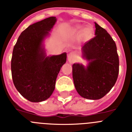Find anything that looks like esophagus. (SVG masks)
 Returning a JSON list of instances; mask_svg holds the SVG:
<instances>
[{"label":"esophagus","instance_id":"34e87169","mask_svg":"<svg viewBox=\"0 0 132 132\" xmlns=\"http://www.w3.org/2000/svg\"><path fill=\"white\" fill-rule=\"evenodd\" d=\"M68 60L70 63H73L75 60V54L74 52H71L68 54Z\"/></svg>","mask_w":132,"mask_h":132}]
</instances>
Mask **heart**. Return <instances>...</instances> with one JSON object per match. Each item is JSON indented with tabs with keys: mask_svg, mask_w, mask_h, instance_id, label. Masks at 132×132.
Masks as SVG:
<instances>
[{
	"mask_svg": "<svg viewBox=\"0 0 132 132\" xmlns=\"http://www.w3.org/2000/svg\"><path fill=\"white\" fill-rule=\"evenodd\" d=\"M82 28V26L80 25H77L75 27V31L78 32L80 31ZM92 34H93V29L91 27H86L83 29L80 32V38L83 41H88L92 37Z\"/></svg>",
	"mask_w": 132,
	"mask_h": 132,
	"instance_id": "obj_1",
	"label": "heart"
}]
</instances>
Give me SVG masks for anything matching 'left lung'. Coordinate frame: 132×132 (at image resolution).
Returning a JSON list of instances; mask_svg holds the SVG:
<instances>
[{"mask_svg": "<svg viewBox=\"0 0 132 132\" xmlns=\"http://www.w3.org/2000/svg\"><path fill=\"white\" fill-rule=\"evenodd\" d=\"M95 37L82 47V57L88 60L72 65V77L76 91L83 98L97 100L108 93L117 81L119 57L116 44L107 31L95 23Z\"/></svg>", "mask_w": 132, "mask_h": 132, "instance_id": "8db88e82", "label": "left lung"}]
</instances>
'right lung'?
Instances as JSON below:
<instances>
[{"label":"right lung","instance_id":"1","mask_svg":"<svg viewBox=\"0 0 132 132\" xmlns=\"http://www.w3.org/2000/svg\"><path fill=\"white\" fill-rule=\"evenodd\" d=\"M56 22V17L50 16L29 25L13 48V83L19 93L31 102L44 101L50 97L57 75L66 62V53L47 56L44 49V39Z\"/></svg>","mask_w":132,"mask_h":132}]
</instances>
